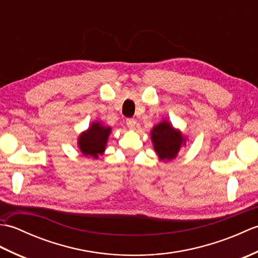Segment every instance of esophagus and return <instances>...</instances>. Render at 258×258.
I'll return each mask as SVG.
<instances>
[{"label": "esophagus", "instance_id": "esophagus-1", "mask_svg": "<svg viewBox=\"0 0 258 258\" xmlns=\"http://www.w3.org/2000/svg\"><path fill=\"white\" fill-rule=\"evenodd\" d=\"M126 125H127L128 128L134 130L135 125H136V120L134 118H127L126 119Z\"/></svg>", "mask_w": 258, "mask_h": 258}]
</instances>
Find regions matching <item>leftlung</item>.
<instances>
[{"label":"left lung","instance_id":"8db88e82","mask_svg":"<svg viewBox=\"0 0 258 258\" xmlns=\"http://www.w3.org/2000/svg\"><path fill=\"white\" fill-rule=\"evenodd\" d=\"M152 141L158 157L163 161H171L176 157L180 145L184 142L182 134L174 130L167 120H164L153 128Z\"/></svg>","mask_w":258,"mask_h":258}]
</instances>
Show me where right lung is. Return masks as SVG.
<instances>
[{"mask_svg": "<svg viewBox=\"0 0 258 258\" xmlns=\"http://www.w3.org/2000/svg\"><path fill=\"white\" fill-rule=\"evenodd\" d=\"M111 133V127H105L101 123H93L85 133L80 136L79 145L83 155L97 158L103 154Z\"/></svg>", "mask_w": 258, "mask_h": 258, "instance_id": "obj_1", "label": "right lung"}]
</instances>
